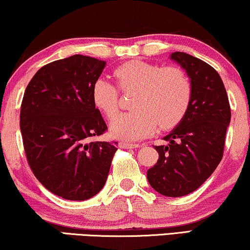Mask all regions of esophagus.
I'll return each mask as SVG.
<instances>
[{
  "instance_id": "34e87169",
  "label": "esophagus",
  "mask_w": 250,
  "mask_h": 250,
  "mask_svg": "<svg viewBox=\"0 0 250 250\" xmlns=\"http://www.w3.org/2000/svg\"><path fill=\"white\" fill-rule=\"evenodd\" d=\"M119 146H121L122 149H136V147H139V146H140V144L121 142V143H119Z\"/></svg>"
}]
</instances>
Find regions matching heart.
Listing matches in <instances>:
<instances>
[{
	"instance_id": "b5f03b06",
	"label": "heart",
	"mask_w": 250,
	"mask_h": 250,
	"mask_svg": "<svg viewBox=\"0 0 250 250\" xmlns=\"http://www.w3.org/2000/svg\"><path fill=\"white\" fill-rule=\"evenodd\" d=\"M119 91L134 95L129 99L133 110L119 115L111 122L113 136L126 141L146 139L160 127H176L189 109L191 83L180 67L129 61L114 70ZM91 98L96 108L107 119H113L119 109L116 85L107 79L93 82Z\"/></svg>"
}]
</instances>
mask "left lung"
Segmentation results:
<instances>
[{"mask_svg":"<svg viewBox=\"0 0 250 250\" xmlns=\"http://www.w3.org/2000/svg\"><path fill=\"white\" fill-rule=\"evenodd\" d=\"M170 59L186 70L193 95L186 116L164 137L168 144L154 146L159 159L146 176L158 193L180 197L196 190L221 161L231 109L221 78L211 65L183 52Z\"/></svg>","mask_w":250,"mask_h":250,"instance_id":"left-lung-1","label":"left lung"}]
</instances>
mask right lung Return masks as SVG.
<instances>
[{"instance_id": "add662e5", "label": "right lung", "mask_w": 250, "mask_h": 250, "mask_svg": "<svg viewBox=\"0 0 250 250\" xmlns=\"http://www.w3.org/2000/svg\"><path fill=\"white\" fill-rule=\"evenodd\" d=\"M106 62L73 55L39 68L24 91L20 129L28 164L49 191L85 201L103 189L116 144L91 141L107 131L91 88Z\"/></svg>"}]
</instances>
